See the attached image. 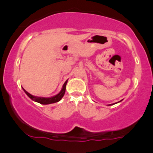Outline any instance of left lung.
<instances>
[{
  "label": "left lung",
  "instance_id": "8db88e82",
  "mask_svg": "<svg viewBox=\"0 0 153 153\" xmlns=\"http://www.w3.org/2000/svg\"><path fill=\"white\" fill-rule=\"evenodd\" d=\"M119 102H120V101H119Z\"/></svg>",
  "mask_w": 153,
  "mask_h": 153
}]
</instances>
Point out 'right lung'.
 Wrapping results in <instances>:
<instances>
[{
  "instance_id": "obj_1",
  "label": "right lung",
  "mask_w": 153,
  "mask_h": 153,
  "mask_svg": "<svg viewBox=\"0 0 153 153\" xmlns=\"http://www.w3.org/2000/svg\"><path fill=\"white\" fill-rule=\"evenodd\" d=\"M67 81H65V83L64 84V85L62 86V89H61V92L58 94H57L56 95H54L52 97H49V98H44V97H37L35 95H31L30 93H29L27 91H26L25 89L23 88L24 91L25 92V93L32 100V101H35V102H38L41 104H54V103L58 102L59 101H61V98H63V96L64 95L66 91V86H67Z\"/></svg>"
}]
</instances>
